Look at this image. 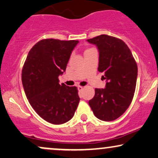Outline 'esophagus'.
Wrapping results in <instances>:
<instances>
[{
  "mask_svg": "<svg viewBox=\"0 0 158 158\" xmlns=\"http://www.w3.org/2000/svg\"><path fill=\"white\" fill-rule=\"evenodd\" d=\"M77 89H78L79 91H82L83 89V87L81 86V85H78V86H77Z\"/></svg>",
  "mask_w": 158,
  "mask_h": 158,
  "instance_id": "esophagus-1",
  "label": "esophagus"
}]
</instances>
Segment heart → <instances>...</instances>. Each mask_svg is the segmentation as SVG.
Returning <instances> with one entry per match:
<instances>
[{
	"instance_id": "heart-1",
	"label": "heart",
	"mask_w": 158,
	"mask_h": 158,
	"mask_svg": "<svg viewBox=\"0 0 158 158\" xmlns=\"http://www.w3.org/2000/svg\"><path fill=\"white\" fill-rule=\"evenodd\" d=\"M90 49H92V48H89V49H87V50H90Z\"/></svg>"
}]
</instances>
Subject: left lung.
I'll use <instances>...</instances> for the list:
<instances>
[{
    "label": "left lung",
    "instance_id": "1",
    "mask_svg": "<svg viewBox=\"0 0 158 158\" xmlns=\"http://www.w3.org/2000/svg\"><path fill=\"white\" fill-rule=\"evenodd\" d=\"M87 41L99 50L98 71L106 80V88L95 89L89 104L97 118L110 122L122 116L135 93L137 64L128 46L120 39L102 34Z\"/></svg>",
    "mask_w": 158,
    "mask_h": 158
}]
</instances>
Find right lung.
<instances>
[{
    "mask_svg": "<svg viewBox=\"0 0 158 158\" xmlns=\"http://www.w3.org/2000/svg\"><path fill=\"white\" fill-rule=\"evenodd\" d=\"M77 40L45 39L29 51L22 70L23 88L29 103L40 117L61 124L73 117L80 98L76 86L59 84Z\"/></svg>",
    "mask_w": 158,
    "mask_h": 158,
    "instance_id": "right-lung-1",
    "label": "right lung"
}]
</instances>
